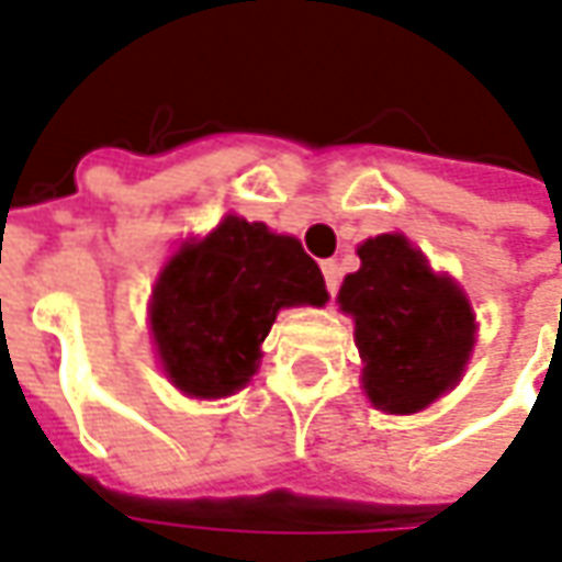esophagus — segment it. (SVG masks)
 Listing matches in <instances>:
<instances>
[{"label":"esophagus","instance_id":"1","mask_svg":"<svg viewBox=\"0 0 562 562\" xmlns=\"http://www.w3.org/2000/svg\"><path fill=\"white\" fill-rule=\"evenodd\" d=\"M322 272H325L327 293L337 296V290H340V266H337L334 259H327V262H322Z\"/></svg>","mask_w":562,"mask_h":562}]
</instances>
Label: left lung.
Instances as JSON below:
<instances>
[{
  "mask_svg": "<svg viewBox=\"0 0 562 562\" xmlns=\"http://www.w3.org/2000/svg\"><path fill=\"white\" fill-rule=\"evenodd\" d=\"M359 259L340 308L356 318L364 393L380 412H420L464 371L476 327L470 303L402 235L364 240Z\"/></svg>",
  "mask_w": 562,
  "mask_h": 562,
  "instance_id": "1",
  "label": "left lung"
}]
</instances>
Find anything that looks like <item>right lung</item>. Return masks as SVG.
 Listing matches in <instances>:
<instances>
[{
	"label": "right lung",
	"instance_id": "add662e5",
	"mask_svg": "<svg viewBox=\"0 0 562 562\" xmlns=\"http://www.w3.org/2000/svg\"><path fill=\"white\" fill-rule=\"evenodd\" d=\"M325 300L322 269L296 237L228 216L169 259L150 300V330L182 393L220 398L254 378L278 308Z\"/></svg>",
	"mask_w": 562,
	"mask_h": 562
}]
</instances>
